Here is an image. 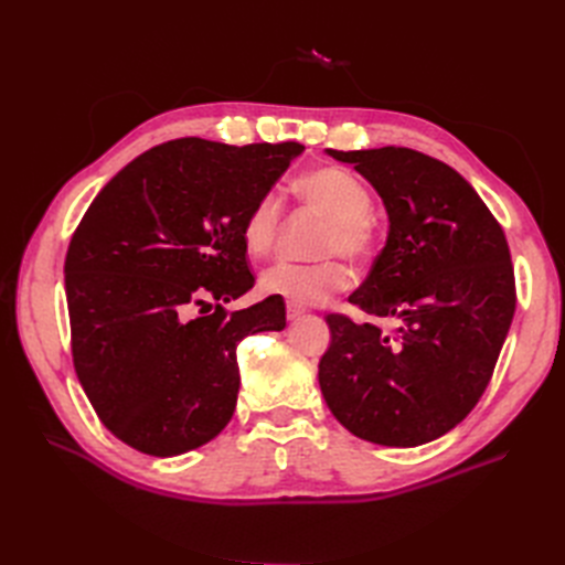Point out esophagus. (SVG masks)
I'll return each mask as SVG.
<instances>
[{
    "label": "esophagus",
    "instance_id": "34e87169",
    "mask_svg": "<svg viewBox=\"0 0 565 565\" xmlns=\"http://www.w3.org/2000/svg\"><path fill=\"white\" fill-rule=\"evenodd\" d=\"M303 316V309L297 303H287V320H297Z\"/></svg>",
    "mask_w": 565,
    "mask_h": 565
}]
</instances>
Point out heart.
<instances>
[{
    "label": "heart",
    "instance_id": "obj_1",
    "mask_svg": "<svg viewBox=\"0 0 565 565\" xmlns=\"http://www.w3.org/2000/svg\"><path fill=\"white\" fill-rule=\"evenodd\" d=\"M292 191L306 207L328 216L320 254H341L355 266L372 262L380 247V226L372 216V195L365 183L337 164L313 167L295 179ZM282 202L276 193H262L243 216V245L249 256L262 259L278 243ZM351 270L339 259L320 264L278 262L262 273V292L282 297L297 306L328 301L351 287Z\"/></svg>",
    "mask_w": 565,
    "mask_h": 565
}]
</instances>
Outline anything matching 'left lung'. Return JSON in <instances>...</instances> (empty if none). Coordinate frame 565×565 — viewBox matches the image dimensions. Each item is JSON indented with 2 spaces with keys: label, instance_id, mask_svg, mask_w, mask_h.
<instances>
[{
  "label": "left lung",
  "instance_id": "left-lung-1",
  "mask_svg": "<svg viewBox=\"0 0 565 565\" xmlns=\"http://www.w3.org/2000/svg\"><path fill=\"white\" fill-rule=\"evenodd\" d=\"M328 152L382 195L388 237L349 297L367 320L324 318L320 391L353 436L415 448L455 429L490 384L516 311L507 237L446 162L393 146Z\"/></svg>",
  "mask_w": 565,
  "mask_h": 565
}]
</instances>
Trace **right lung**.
<instances>
[{
	"mask_svg": "<svg viewBox=\"0 0 565 565\" xmlns=\"http://www.w3.org/2000/svg\"><path fill=\"white\" fill-rule=\"evenodd\" d=\"M301 150L167 141L82 216L65 254L73 365L98 419L134 450L174 457L218 436L241 388L237 344L285 328L280 297L233 313L224 303L254 287L245 212Z\"/></svg>",
	"mask_w": 565,
	"mask_h": 565,
	"instance_id": "obj_1",
	"label": "right lung"
}]
</instances>
